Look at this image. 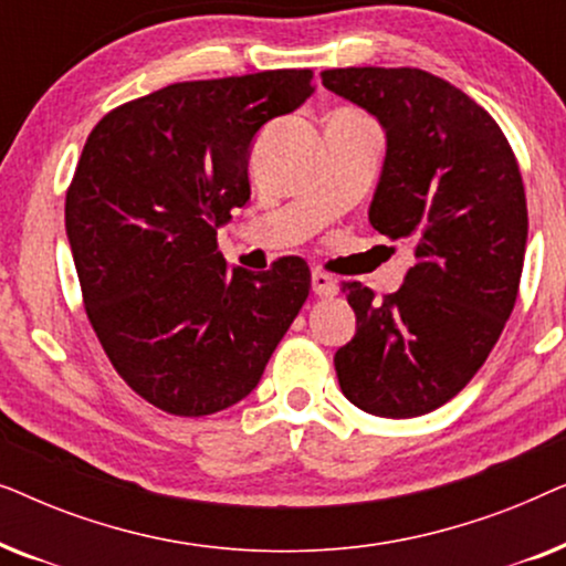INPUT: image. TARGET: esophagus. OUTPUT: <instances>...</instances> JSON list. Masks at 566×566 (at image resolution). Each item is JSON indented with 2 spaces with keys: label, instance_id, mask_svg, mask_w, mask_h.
I'll list each match as a JSON object with an SVG mask.
<instances>
[{
  "label": "esophagus",
  "instance_id": "esophagus-1",
  "mask_svg": "<svg viewBox=\"0 0 566 566\" xmlns=\"http://www.w3.org/2000/svg\"><path fill=\"white\" fill-rule=\"evenodd\" d=\"M312 291L316 293V296H335V293H337L335 277L322 273V270H314V273H312Z\"/></svg>",
  "mask_w": 566,
  "mask_h": 566
}]
</instances>
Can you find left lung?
<instances>
[{
    "instance_id": "8db88e82",
    "label": "left lung",
    "mask_w": 566,
    "mask_h": 566,
    "mask_svg": "<svg viewBox=\"0 0 566 566\" xmlns=\"http://www.w3.org/2000/svg\"><path fill=\"white\" fill-rule=\"evenodd\" d=\"M322 84L381 120L368 219L415 254L384 298L343 283L358 327L335 353L339 389L368 415H428L474 378L513 314L528 239L521 169L497 120L436 74L347 66Z\"/></svg>"
}]
</instances>
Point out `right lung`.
<instances>
[{"instance_id": "right-lung-1", "label": "right lung", "mask_w": 566, "mask_h": 566, "mask_svg": "<svg viewBox=\"0 0 566 566\" xmlns=\"http://www.w3.org/2000/svg\"><path fill=\"white\" fill-rule=\"evenodd\" d=\"M312 69L177 82L113 107L66 190L87 319L118 376L161 412L242 401L312 289L304 258L227 268L216 229L250 200L247 154L312 95Z\"/></svg>"}]
</instances>
